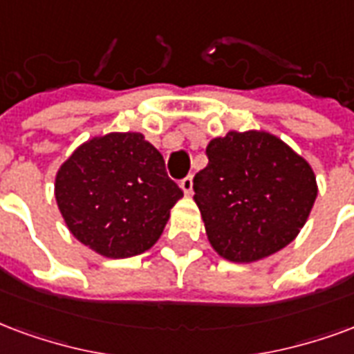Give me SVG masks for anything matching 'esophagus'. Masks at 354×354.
I'll return each instance as SVG.
<instances>
[{
	"label": "esophagus",
	"instance_id": "34e87169",
	"mask_svg": "<svg viewBox=\"0 0 354 354\" xmlns=\"http://www.w3.org/2000/svg\"><path fill=\"white\" fill-rule=\"evenodd\" d=\"M180 187L184 191L185 195H191L193 193V178L191 176H185L182 182H180Z\"/></svg>",
	"mask_w": 354,
	"mask_h": 354
}]
</instances>
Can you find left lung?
<instances>
[{"label": "left lung", "mask_w": 354, "mask_h": 354, "mask_svg": "<svg viewBox=\"0 0 354 354\" xmlns=\"http://www.w3.org/2000/svg\"><path fill=\"white\" fill-rule=\"evenodd\" d=\"M206 156L193 201L219 257L255 263L298 236L319 191L300 153L268 131L250 129L212 138Z\"/></svg>", "instance_id": "8db88e82"}]
</instances>
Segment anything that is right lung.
<instances>
[{
  "label": "right lung",
  "instance_id": "add662e5",
  "mask_svg": "<svg viewBox=\"0 0 354 354\" xmlns=\"http://www.w3.org/2000/svg\"><path fill=\"white\" fill-rule=\"evenodd\" d=\"M54 197L78 242L101 257L127 259L159 240L184 193L142 133L114 131L88 138L65 159Z\"/></svg>",
  "mask_w": 354,
  "mask_h": 354
}]
</instances>
